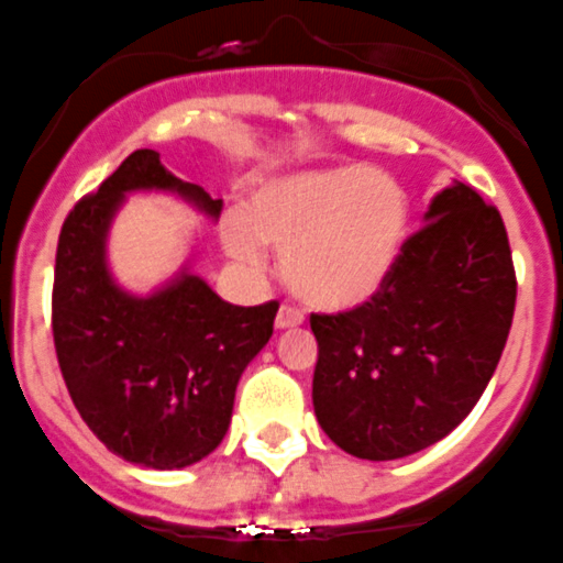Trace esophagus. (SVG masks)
<instances>
[{
    "label": "esophagus",
    "mask_w": 563,
    "mask_h": 563,
    "mask_svg": "<svg viewBox=\"0 0 563 563\" xmlns=\"http://www.w3.org/2000/svg\"><path fill=\"white\" fill-rule=\"evenodd\" d=\"M303 323V312L301 309L290 307V303H282L276 312V329H292V327H301Z\"/></svg>",
    "instance_id": "34e87169"
}]
</instances>
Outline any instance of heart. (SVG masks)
<instances>
[{
    "mask_svg": "<svg viewBox=\"0 0 563 563\" xmlns=\"http://www.w3.org/2000/svg\"><path fill=\"white\" fill-rule=\"evenodd\" d=\"M407 198L390 175L365 167H316L251 189L225 245L256 262L260 245L282 254L285 282L303 303L343 312L371 301L399 262Z\"/></svg>",
    "mask_w": 563,
    "mask_h": 563,
    "instance_id": "b5f03b06",
    "label": "heart"
}]
</instances>
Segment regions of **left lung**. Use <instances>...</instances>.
Here are the masks:
<instances>
[{"label":"left lung","mask_w":563,"mask_h":563,"mask_svg":"<svg viewBox=\"0 0 563 563\" xmlns=\"http://www.w3.org/2000/svg\"><path fill=\"white\" fill-rule=\"evenodd\" d=\"M514 307L517 273L497 206L452 184L405 240L383 290L349 312L309 316L318 424L363 461L432 446L486 390Z\"/></svg>","instance_id":"1"}]
</instances>
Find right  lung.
I'll return each instance as SVG.
<instances>
[{"mask_svg":"<svg viewBox=\"0 0 563 563\" xmlns=\"http://www.w3.org/2000/svg\"><path fill=\"white\" fill-rule=\"evenodd\" d=\"M133 189H173L218 218L223 200L136 151L66 214L55 254L53 340L80 419L113 455L184 468L218 450L242 371L273 334L278 301L236 307L180 273L147 298L113 285L106 234Z\"/></svg>","mask_w":563,"mask_h":563,"instance_id":"add662e5","label":"right lung"}]
</instances>
